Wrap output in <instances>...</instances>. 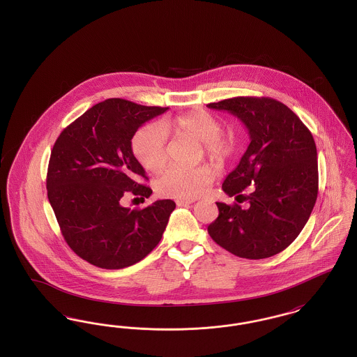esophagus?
I'll use <instances>...</instances> for the list:
<instances>
[{
	"mask_svg": "<svg viewBox=\"0 0 357 357\" xmlns=\"http://www.w3.org/2000/svg\"><path fill=\"white\" fill-rule=\"evenodd\" d=\"M195 201L194 199H178L176 204L178 206H187V204H194Z\"/></svg>",
	"mask_w": 357,
	"mask_h": 357,
	"instance_id": "esophagus-1",
	"label": "esophagus"
}]
</instances>
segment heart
Instances as JSON below:
<instances>
[{"mask_svg":"<svg viewBox=\"0 0 357 357\" xmlns=\"http://www.w3.org/2000/svg\"><path fill=\"white\" fill-rule=\"evenodd\" d=\"M163 121L144 126L132 139V151L140 165L149 171L160 170L167 160V128ZM172 127L181 135L202 143L206 155L222 163L236 151V142L231 136L222 134V121L215 115L198 109L172 120ZM215 178L210 166L182 169L171 166L156 179V191L171 198H195L202 195Z\"/></svg>","mask_w":357,"mask_h":357,"instance_id":"1","label":"heart"}]
</instances>
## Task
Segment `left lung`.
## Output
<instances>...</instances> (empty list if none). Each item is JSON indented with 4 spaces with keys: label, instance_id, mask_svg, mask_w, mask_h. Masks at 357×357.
I'll use <instances>...</instances> for the list:
<instances>
[{
    "label": "left lung",
    "instance_id": "8db88e82",
    "mask_svg": "<svg viewBox=\"0 0 357 357\" xmlns=\"http://www.w3.org/2000/svg\"><path fill=\"white\" fill-rule=\"evenodd\" d=\"M227 111L249 131L250 144L222 190L249 207L217 202L218 218L207 231L231 255L261 259L287 249L304 229L319 191L317 150L305 124L271 98H233L207 104ZM252 185L245 197L241 191Z\"/></svg>",
    "mask_w": 357,
    "mask_h": 357
}]
</instances>
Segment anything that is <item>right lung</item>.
I'll return each instance as SVG.
<instances>
[{"instance_id":"add662e5","label":"right lung","mask_w":357,"mask_h":357,"mask_svg":"<svg viewBox=\"0 0 357 357\" xmlns=\"http://www.w3.org/2000/svg\"><path fill=\"white\" fill-rule=\"evenodd\" d=\"M169 108L107 99L75 120L57 137L50 159L48 199L69 248L102 269H123L153 252L175 208L171 199L142 210L121 206L150 187L131 139L146 121Z\"/></svg>"}]
</instances>
